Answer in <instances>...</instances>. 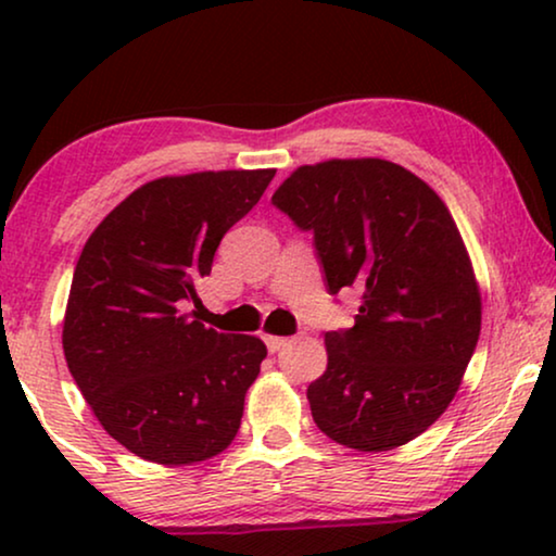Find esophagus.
I'll return each instance as SVG.
<instances>
[{"label": "esophagus", "instance_id": "esophagus-1", "mask_svg": "<svg viewBox=\"0 0 556 556\" xmlns=\"http://www.w3.org/2000/svg\"><path fill=\"white\" fill-rule=\"evenodd\" d=\"M265 344H268L270 352H280V349H283L286 344H291V339H286V337H265Z\"/></svg>", "mask_w": 556, "mask_h": 556}]
</instances>
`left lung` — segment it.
<instances>
[{
	"mask_svg": "<svg viewBox=\"0 0 556 556\" xmlns=\"http://www.w3.org/2000/svg\"><path fill=\"white\" fill-rule=\"evenodd\" d=\"M273 204L314 232L331 293L362 291L308 384L318 430L362 453L409 443L453 402L481 333V288L451 210L428 181L371 156L303 164Z\"/></svg>",
	"mask_w": 556,
	"mask_h": 556,
	"instance_id": "left-lung-1",
	"label": "left lung"
}]
</instances>
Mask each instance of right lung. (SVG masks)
<instances>
[{
	"label": "right lung",
	"mask_w": 556,
	"mask_h": 556,
	"mask_svg": "<svg viewBox=\"0 0 556 556\" xmlns=\"http://www.w3.org/2000/svg\"><path fill=\"white\" fill-rule=\"evenodd\" d=\"M276 169L194 172L134 189L90 232L63 318L67 369L98 422L162 466L223 453L268 349L187 314L194 283Z\"/></svg>",
	"instance_id": "right-lung-1"
}]
</instances>
